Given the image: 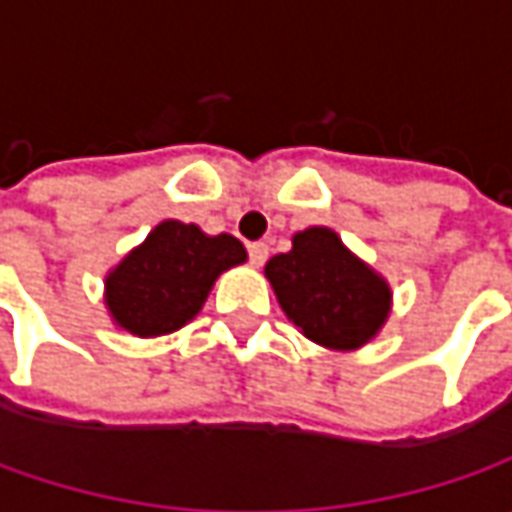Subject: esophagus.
Listing matches in <instances>:
<instances>
[{
	"instance_id": "1",
	"label": "esophagus",
	"mask_w": 512,
	"mask_h": 512,
	"mask_svg": "<svg viewBox=\"0 0 512 512\" xmlns=\"http://www.w3.org/2000/svg\"><path fill=\"white\" fill-rule=\"evenodd\" d=\"M267 253H270V247L265 242H253V245H247V256H250V262L256 267H262L267 262Z\"/></svg>"
}]
</instances>
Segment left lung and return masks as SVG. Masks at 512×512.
I'll list each match as a JSON object with an SVG mask.
<instances>
[{
    "label": "left lung",
    "mask_w": 512,
    "mask_h": 512,
    "mask_svg": "<svg viewBox=\"0 0 512 512\" xmlns=\"http://www.w3.org/2000/svg\"><path fill=\"white\" fill-rule=\"evenodd\" d=\"M265 276L287 319L330 350H359L390 316V285L330 227L299 230L293 247L267 262Z\"/></svg>",
    "instance_id": "obj_1"
}]
</instances>
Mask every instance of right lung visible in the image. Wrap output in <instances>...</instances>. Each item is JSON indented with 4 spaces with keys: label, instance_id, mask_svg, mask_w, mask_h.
<instances>
[{
    "label": "right lung",
    "instance_id": "add662e5",
    "mask_svg": "<svg viewBox=\"0 0 512 512\" xmlns=\"http://www.w3.org/2000/svg\"><path fill=\"white\" fill-rule=\"evenodd\" d=\"M245 259L236 236H207L202 227L165 219L108 273L110 319L139 339L173 333L202 310L213 282Z\"/></svg>",
    "mask_w": 512,
    "mask_h": 512
}]
</instances>
